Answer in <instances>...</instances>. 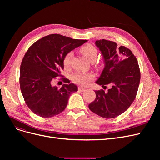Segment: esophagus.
<instances>
[{
	"label": "esophagus",
	"mask_w": 160,
	"mask_h": 160,
	"mask_svg": "<svg viewBox=\"0 0 160 160\" xmlns=\"http://www.w3.org/2000/svg\"><path fill=\"white\" fill-rule=\"evenodd\" d=\"M79 90L81 91H84L86 90V89L85 88H83V87H79Z\"/></svg>",
	"instance_id": "34e87169"
}]
</instances>
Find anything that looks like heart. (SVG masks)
Masks as SVG:
<instances>
[{"instance_id":"heart-1","label":"heart","mask_w":160,"mask_h":160,"mask_svg":"<svg viewBox=\"0 0 160 160\" xmlns=\"http://www.w3.org/2000/svg\"><path fill=\"white\" fill-rule=\"evenodd\" d=\"M81 52L86 57L87 59L91 62L95 61L98 57V49L91 44H86L82 47L80 49ZM73 52L70 51L67 52L63 59V63L65 67H68L70 63ZM93 79V75L90 73H83V72H76L72 76V81L75 83L81 85H88Z\"/></svg>"}]
</instances>
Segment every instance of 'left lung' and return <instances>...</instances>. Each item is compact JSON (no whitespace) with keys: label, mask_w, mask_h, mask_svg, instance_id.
<instances>
[{"label":"left lung","mask_w":160,"mask_h":160,"mask_svg":"<svg viewBox=\"0 0 160 160\" xmlns=\"http://www.w3.org/2000/svg\"><path fill=\"white\" fill-rule=\"evenodd\" d=\"M95 45L105 63L96 83L112 87L107 93L95 91L96 98L89 108L103 118H113L125 112L134 101L140 82L139 67L136 57L126 47H118L116 42L105 39L96 41Z\"/></svg>","instance_id":"obj_1"}]
</instances>
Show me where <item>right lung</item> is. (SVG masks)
<instances>
[{
  "label": "right lung",
  "instance_id": "add662e5",
  "mask_svg": "<svg viewBox=\"0 0 160 160\" xmlns=\"http://www.w3.org/2000/svg\"><path fill=\"white\" fill-rule=\"evenodd\" d=\"M59 34H51L36 41L24 56L20 68V88L27 105L42 118H51L64 111L69 96L77 91V86L69 83L61 88L52 86L55 77L61 76L63 59L67 52L86 42Z\"/></svg>",
  "mask_w": 160,
  "mask_h": 160
}]
</instances>
